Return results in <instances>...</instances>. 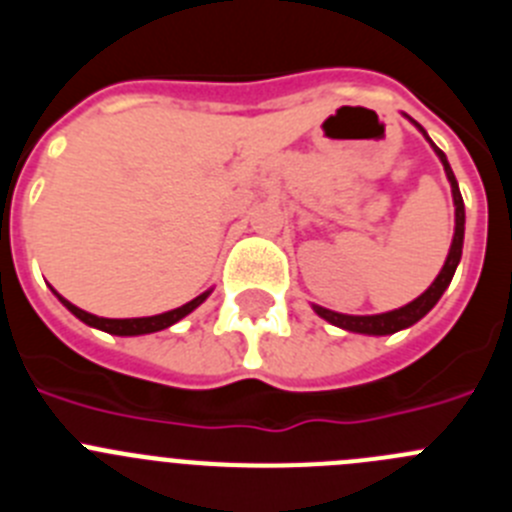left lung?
I'll return each instance as SVG.
<instances>
[{
	"label": "left lung",
	"instance_id": "8db88e82",
	"mask_svg": "<svg viewBox=\"0 0 512 512\" xmlns=\"http://www.w3.org/2000/svg\"><path fill=\"white\" fill-rule=\"evenodd\" d=\"M408 120L413 122L415 128L423 133V138L431 143L433 153H436L438 161L443 164L446 179H449V184H451V197H454V238H451L449 256H446V261H443L441 271H438V277L433 279L431 287L425 289L420 297H415L413 302H408V305L397 307V310L379 312V315H343V312H333V310H328V307L312 305V310L318 312L320 318L328 320V323L336 325V328L348 330V333H361V336H392V333H397V330H405V328H410V325H415L420 318H425V315H428V312L436 307V302L441 300L443 292L449 289L451 279H454L456 266H459V261H461V248H464V223H467V215H464V200H461L459 182H456L454 171H451L446 153H443L441 148H438L436 143L428 138V133L420 128L413 117H408Z\"/></svg>",
	"mask_w": 512,
	"mask_h": 512
}]
</instances>
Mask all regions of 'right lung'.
<instances>
[{
    "instance_id": "obj_1",
    "label": "right lung",
    "mask_w": 512,
    "mask_h": 512,
    "mask_svg": "<svg viewBox=\"0 0 512 512\" xmlns=\"http://www.w3.org/2000/svg\"><path fill=\"white\" fill-rule=\"evenodd\" d=\"M51 292L58 297V302H61V305L66 307L71 315H76V318L81 320V323H87L89 328L104 330V333H110V336H148V333H158V330L171 328V325L179 323L182 318H187L189 312L197 310V307H200L202 302L212 295V289H205L202 295H197L194 300H189L187 305L174 307V310L161 312V315H148V318H99V315H92V312L71 305V302L66 300V297L58 295L53 287H51Z\"/></svg>"
}]
</instances>
